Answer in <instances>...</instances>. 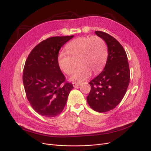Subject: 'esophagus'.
Masks as SVG:
<instances>
[{"label":"esophagus","mask_w":151,"mask_h":151,"mask_svg":"<svg viewBox=\"0 0 151 151\" xmlns=\"http://www.w3.org/2000/svg\"><path fill=\"white\" fill-rule=\"evenodd\" d=\"M73 87H78L79 86H80V84H78V83H73Z\"/></svg>","instance_id":"34e87169"}]
</instances>
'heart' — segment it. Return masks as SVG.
I'll return each instance as SVG.
<instances>
[{"instance_id": "b5f03b06", "label": "heart", "mask_w": 151, "mask_h": 151, "mask_svg": "<svg viewBox=\"0 0 151 151\" xmlns=\"http://www.w3.org/2000/svg\"><path fill=\"white\" fill-rule=\"evenodd\" d=\"M66 52H60L58 65L63 72L70 75L75 64L73 59L78 60L79 66L73 72L71 80L81 83L91 75L99 73L104 67L107 58V48L104 40L98 36L79 37L69 42Z\"/></svg>"}]
</instances>
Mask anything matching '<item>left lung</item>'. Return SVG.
I'll use <instances>...</instances> for the list:
<instances>
[{
    "instance_id": "obj_1",
    "label": "left lung",
    "mask_w": 151,
    "mask_h": 151,
    "mask_svg": "<svg viewBox=\"0 0 151 151\" xmlns=\"http://www.w3.org/2000/svg\"><path fill=\"white\" fill-rule=\"evenodd\" d=\"M108 47V57L104 70L89 82L91 87L87 101L93 110L100 113L114 109L124 96L130 82L127 56L123 46L110 35L96 31Z\"/></svg>"
}]
</instances>
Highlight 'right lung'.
<instances>
[{
	"label": "right lung",
	"instance_id": "1",
	"mask_svg": "<svg viewBox=\"0 0 151 151\" xmlns=\"http://www.w3.org/2000/svg\"><path fill=\"white\" fill-rule=\"evenodd\" d=\"M73 36L50 37L38 44L29 53L23 72L26 96L35 111L52 118L61 114L67 103L72 83L65 81L58 65L61 48Z\"/></svg>",
	"mask_w": 151,
	"mask_h": 151
}]
</instances>
